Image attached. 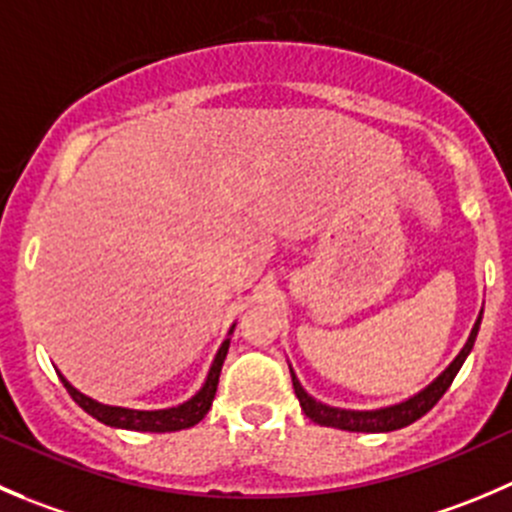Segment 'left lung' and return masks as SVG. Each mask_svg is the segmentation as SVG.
<instances>
[{
  "mask_svg": "<svg viewBox=\"0 0 512 512\" xmlns=\"http://www.w3.org/2000/svg\"><path fill=\"white\" fill-rule=\"evenodd\" d=\"M478 330H480V317H478V322H475V327H473V332H470L465 347L460 350V355L450 362L448 370H445L438 380L430 382L423 393H418L415 398L405 400V403H400V405H390V408H380V410L330 408V405H322V403H317L315 398H310V395L302 390V385H300V380L295 377V372L290 370L292 372V388H295V395H297V400H300V405H302V410H305L307 418L317 425H325V428L350 430V433H390V430H400V428H405V425L415 423L418 418H423V415L428 413V410L433 408L440 398H443L445 390L450 388V382L455 380L458 370L463 367L465 357H468L470 350H473Z\"/></svg>",
  "mask_w": 512,
  "mask_h": 512,
  "instance_id": "obj_1",
  "label": "left lung"
}]
</instances>
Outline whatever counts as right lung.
Wrapping results in <instances>:
<instances>
[{
	"label": "right lung",
	"instance_id": "obj_1",
	"mask_svg": "<svg viewBox=\"0 0 512 512\" xmlns=\"http://www.w3.org/2000/svg\"><path fill=\"white\" fill-rule=\"evenodd\" d=\"M227 347H230V340L222 342V347L217 350L215 362H212L210 367V375H207L200 393H197L195 398L187 400V403L177 405V408H167V410H130V408H114V405H102L97 403V400L82 395L79 390H74L62 375L59 377H62L64 388H67V393L72 395L74 403H77L87 415L97 418L99 423L109 425V428L140 430V433H172V430H185V428H192V425H197L202 418H205L207 410L212 408V400H215V393H217V382H220L222 362H225L227 357Z\"/></svg>",
	"mask_w": 512,
	"mask_h": 512
}]
</instances>
